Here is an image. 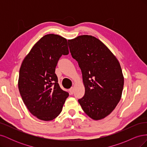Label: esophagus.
Listing matches in <instances>:
<instances>
[{
	"label": "esophagus",
	"instance_id": "1",
	"mask_svg": "<svg viewBox=\"0 0 147 147\" xmlns=\"http://www.w3.org/2000/svg\"><path fill=\"white\" fill-rule=\"evenodd\" d=\"M69 92H70V94H73V93H74V88L73 87H72L71 88L70 90H69Z\"/></svg>",
	"mask_w": 147,
	"mask_h": 147
}]
</instances>
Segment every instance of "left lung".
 Here are the masks:
<instances>
[{
	"label": "left lung",
	"mask_w": 147,
	"mask_h": 147,
	"mask_svg": "<svg viewBox=\"0 0 147 147\" xmlns=\"http://www.w3.org/2000/svg\"><path fill=\"white\" fill-rule=\"evenodd\" d=\"M70 52L82 72L84 95L78 99L82 109L94 120L112 112L121 99L124 77L117 57L98 38L80 35L68 40Z\"/></svg>",
	"instance_id": "1"
}]
</instances>
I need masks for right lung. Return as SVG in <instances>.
Wrapping results in <instances>:
<instances>
[{
    "instance_id": "1",
    "label": "right lung",
    "mask_w": 147,
    "mask_h": 147,
    "mask_svg": "<svg viewBox=\"0 0 147 147\" xmlns=\"http://www.w3.org/2000/svg\"><path fill=\"white\" fill-rule=\"evenodd\" d=\"M69 53L65 38L47 34L35 44L21 64L18 88L22 99L29 112L43 121L58 116L69 95L60 88L55 74L61 56Z\"/></svg>"
}]
</instances>
